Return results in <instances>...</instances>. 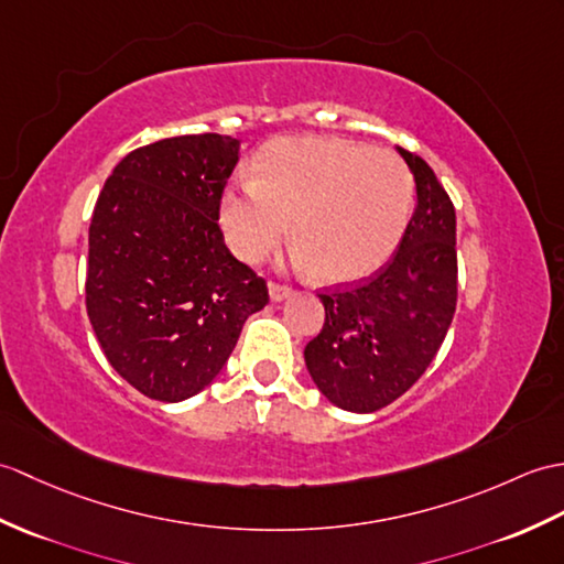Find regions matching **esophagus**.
Returning <instances> with one entry per match:
<instances>
[{
	"label": "esophagus",
	"mask_w": 564,
	"mask_h": 564,
	"mask_svg": "<svg viewBox=\"0 0 564 564\" xmlns=\"http://www.w3.org/2000/svg\"><path fill=\"white\" fill-rule=\"evenodd\" d=\"M291 295H293V288L281 285V283H269V297L273 300V303H281V300L291 297Z\"/></svg>",
	"instance_id": "1"
}]
</instances>
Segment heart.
Returning a JSON list of instances; mask_svg holds the SVG:
<instances>
[{
	"instance_id": "b5f03b06",
	"label": "heart",
	"mask_w": 564,
	"mask_h": 564,
	"mask_svg": "<svg viewBox=\"0 0 564 564\" xmlns=\"http://www.w3.org/2000/svg\"><path fill=\"white\" fill-rule=\"evenodd\" d=\"M413 204V180L397 153L336 137L269 143L254 182L220 199L218 223L230 250L264 259L294 220L293 259L324 283L370 276L397 250Z\"/></svg>"
}]
</instances>
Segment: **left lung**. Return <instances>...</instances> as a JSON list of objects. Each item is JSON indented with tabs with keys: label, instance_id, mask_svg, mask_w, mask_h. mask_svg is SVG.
<instances>
[{
	"label": "left lung",
	"instance_id": "1",
	"mask_svg": "<svg viewBox=\"0 0 564 564\" xmlns=\"http://www.w3.org/2000/svg\"><path fill=\"white\" fill-rule=\"evenodd\" d=\"M397 151L417 196L397 254L368 283L319 295L324 326L305 346L312 382L350 413L405 394L437 356L456 310L454 206L421 155Z\"/></svg>",
	"mask_w": 564,
	"mask_h": 564
}]
</instances>
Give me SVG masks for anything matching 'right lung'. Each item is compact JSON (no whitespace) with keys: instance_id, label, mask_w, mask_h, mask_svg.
Masks as SVG:
<instances>
[{"instance_id":"obj_1","label":"right lung","mask_w":564,"mask_h":564,"mask_svg":"<svg viewBox=\"0 0 564 564\" xmlns=\"http://www.w3.org/2000/svg\"><path fill=\"white\" fill-rule=\"evenodd\" d=\"M240 141L189 134L117 163L88 228L86 310L98 344L143 397L177 403L214 382L267 283L218 228Z\"/></svg>"}]
</instances>
